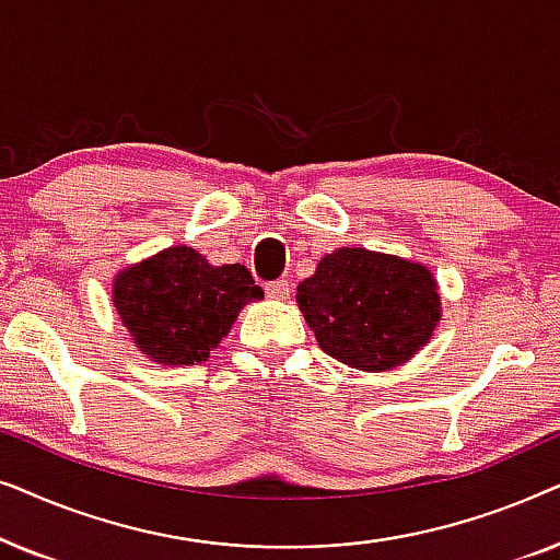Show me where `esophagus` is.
<instances>
[{"mask_svg": "<svg viewBox=\"0 0 560 560\" xmlns=\"http://www.w3.org/2000/svg\"><path fill=\"white\" fill-rule=\"evenodd\" d=\"M265 290H267V295H270V298L285 301V298H290V290H293V285H290L288 280H275V282H267Z\"/></svg>", "mask_w": 560, "mask_h": 560, "instance_id": "esophagus-1", "label": "esophagus"}]
</instances>
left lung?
<instances>
[{
	"label": "left lung",
	"instance_id": "8db88e82",
	"mask_svg": "<svg viewBox=\"0 0 560 560\" xmlns=\"http://www.w3.org/2000/svg\"><path fill=\"white\" fill-rule=\"evenodd\" d=\"M318 347L362 372L402 366L441 324L439 280L423 262L339 247L320 257L295 293Z\"/></svg>",
	"mask_w": 560,
	"mask_h": 560
}]
</instances>
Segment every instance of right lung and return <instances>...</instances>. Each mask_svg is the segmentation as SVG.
Segmentation results:
<instances>
[{
    "label": "right lung",
    "instance_id": "add662e5",
    "mask_svg": "<svg viewBox=\"0 0 560 560\" xmlns=\"http://www.w3.org/2000/svg\"><path fill=\"white\" fill-rule=\"evenodd\" d=\"M244 265H211L175 244L114 275V311L132 343L165 366L201 364L247 303L262 301Z\"/></svg>",
    "mask_w": 560,
    "mask_h": 560
}]
</instances>
